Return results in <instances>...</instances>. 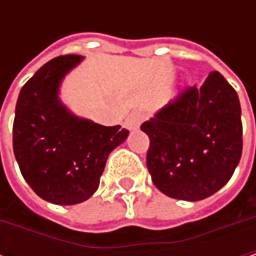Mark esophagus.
<instances>
[{
  "instance_id": "1",
  "label": "esophagus",
  "mask_w": 256,
  "mask_h": 256,
  "mask_svg": "<svg viewBox=\"0 0 256 256\" xmlns=\"http://www.w3.org/2000/svg\"><path fill=\"white\" fill-rule=\"evenodd\" d=\"M145 118V114L140 112V111H133L132 114H128V118L124 120V128L128 130H136V128L140 126V123L144 122Z\"/></svg>"
}]
</instances>
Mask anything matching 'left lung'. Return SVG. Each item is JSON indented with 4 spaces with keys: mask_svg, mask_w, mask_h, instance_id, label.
<instances>
[{
    "mask_svg": "<svg viewBox=\"0 0 256 256\" xmlns=\"http://www.w3.org/2000/svg\"><path fill=\"white\" fill-rule=\"evenodd\" d=\"M150 138L146 166L166 196L197 202L221 190L242 157V108L220 72L191 87L142 123Z\"/></svg>",
    "mask_w": 256,
    "mask_h": 256,
    "instance_id": "obj_1",
    "label": "left lung"
}]
</instances>
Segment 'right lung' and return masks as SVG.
Returning <instances> with one entry per match:
<instances>
[{"label":"right lung","mask_w":256,"mask_h":256,"mask_svg":"<svg viewBox=\"0 0 256 256\" xmlns=\"http://www.w3.org/2000/svg\"><path fill=\"white\" fill-rule=\"evenodd\" d=\"M82 56H59L22 87L13 124V151L29 186L54 204L90 198L108 156L128 136L120 126H102L76 116L60 99V86Z\"/></svg>","instance_id":"1"}]
</instances>
